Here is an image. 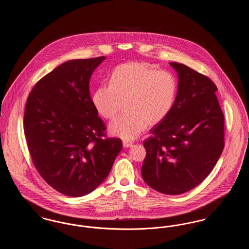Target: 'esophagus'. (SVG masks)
<instances>
[{"instance_id": "34e87169", "label": "esophagus", "mask_w": 249, "mask_h": 249, "mask_svg": "<svg viewBox=\"0 0 249 249\" xmlns=\"http://www.w3.org/2000/svg\"><path fill=\"white\" fill-rule=\"evenodd\" d=\"M133 145V142H128V141H123V146L124 147H130Z\"/></svg>"}]
</instances>
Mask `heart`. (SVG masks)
Wrapping results in <instances>:
<instances>
[{
	"instance_id": "1",
	"label": "heart",
	"mask_w": 249,
	"mask_h": 249,
	"mask_svg": "<svg viewBox=\"0 0 249 249\" xmlns=\"http://www.w3.org/2000/svg\"><path fill=\"white\" fill-rule=\"evenodd\" d=\"M177 93L178 81L172 72L159 70L151 63L131 61L113 71L110 84L96 89L92 102L102 117L113 119L124 101L126 113L109 125V130L124 140H133L147 125L165 119Z\"/></svg>"
}]
</instances>
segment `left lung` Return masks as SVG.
I'll return each instance as SVG.
<instances>
[{
	"mask_svg": "<svg viewBox=\"0 0 249 249\" xmlns=\"http://www.w3.org/2000/svg\"><path fill=\"white\" fill-rule=\"evenodd\" d=\"M178 74L169 115L143 141L141 174L153 190L178 195L194 189L212 172L224 148V115L213 81L189 66L170 62Z\"/></svg>",
	"mask_w": 249,
	"mask_h": 249,
	"instance_id": "obj_1",
	"label": "left lung"
}]
</instances>
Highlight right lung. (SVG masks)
I'll list each match as a JSON object with an SVG mask.
<instances>
[{"label":"right lung","instance_id":"1","mask_svg":"<svg viewBox=\"0 0 249 249\" xmlns=\"http://www.w3.org/2000/svg\"><path fill=\"white\" fill-rule=\"evenodd\" d=\"M106 57L71 59L41 78L27 99L24 133L33 162L50 187L70 197L90 193L122 149L89 93V79Z\"/></svg>","mask_w":249,"mask_h":249}]
</instances>
